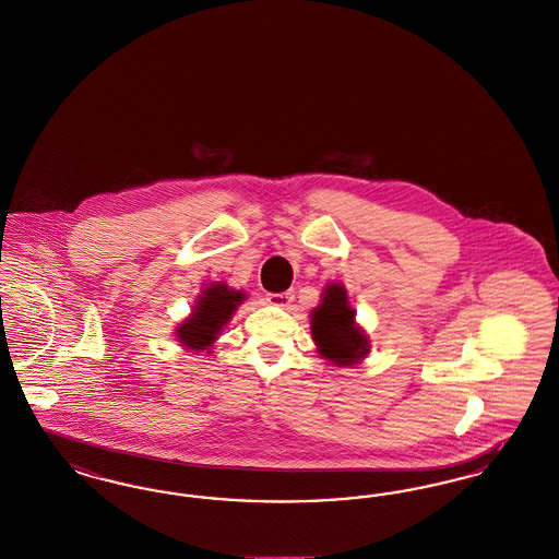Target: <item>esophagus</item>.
<instances>
[{
	"label": "esophagus",
	"instance_id": "34e87169",
	"mask_svg": "<svg viewBox=\"0 0 559 559\" xmlns=\"http://www.w3.org/2000/svg\"><path fill=\"white\" fill-rule=\"evenodd\" d=\"M294 300V292H277V294H269V302L275 307H290Z\"/></svg>",
	"mask_w": 559,
	"mask_h": 559
}]
</instances>
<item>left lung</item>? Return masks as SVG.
I'll list each match as a JSON object with an SVG mask.
<instances>
[{"instance_id": "8db88e82", "label": "left lung", "mask_w": 559, "mask_h": 559, "mask_svg": "<svg viewBox=\"0 0 559 559\" xmlns=\"http://www.w3.org/2000/svg\"><path fill=\"white\" fill-rule=\"evenodd\" d=\"M311 332L319 353L334 365H353L369 353V341L355 325V313L338 284L328 286L321 305L311 313Z\"/></svg>"}]
</instances>
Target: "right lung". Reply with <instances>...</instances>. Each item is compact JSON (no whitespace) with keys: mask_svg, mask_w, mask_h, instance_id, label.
I'll use <instances>...</instances> for the list:
<instances>
[{"mask_svg":"<svg viewBox=\"0 0 559 559\" xmlns=\"http://www.w3.org/2000/svg\"><path fill=\"white\" fill-rule=\"evenodd\" d=\"M242 300V292L229 290L225 284L206 288L202 292L192 317L179 325V342L192 350H206V346L217 341L221 328L229 321V317Z\"/></svg>","mask_w":559,"mask_h":559,"instance_id":"add662e5","label":"right lung"}]
</instances>
